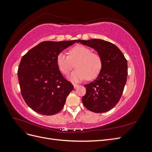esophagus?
Masks as SVG:
<instances>
[{
  "label": "esophagus",
  "instance_id": "34e87169",
  "mask_svg": "<svg viewBox=\"0 0 152 152\" xmlns=\"http://www.w3.org/2000/svg\"><path fill=\"white\" fill-rule=\"evenodd\" d=\"M73 87H74L75 89H76V88H77L78 87H79V85L76 84H73Z\"/></svg>",
  "mask_w": 152,
  "mask_h": 152
}]
</instances>
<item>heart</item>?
Returning <instances> with one entry per match:
<instances>
[{
	"instance_id": "b5f03b06",
	"label": "heart",
	"mask_w": 152,
	"mask_h": 152,
	"mask_svg": "<svg viewBox=\"0 0 152 152\" xmlns=\"http://www.w3.org/2000/svg\"><path fill=\"white\" fill-rule=\"evenodd\" d=\"M69 55L60 53L57 56V65L60 71L67 75L72 69H76L69 75L73 82H80L86 79L92 80L97 77L102 70L103 60L98 53L83 45H77L69 50Z\"/></svg>"
}]
</instances>
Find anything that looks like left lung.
Wrapping results in <instances>:
<instances>
[{"label":"left lung","instance_id":"obj_1","mask_svg":"<svg viewBox=\"0 0 152 152\" xmlns=\"http://www.w3.org/2000/svg\"><path fill=\"white\" fill-rule=\"evenodd\" d=\"M98 52L103 60L102 70L96 79L84 86L86 94L82 102L95 113L108 112L120 100L127 77V61L115 45L102 39L78 40Z\"/></svg>","mask_w":152,"mask_h":152}]
</instances>
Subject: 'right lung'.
Listing matches in <instances>:
<instances>
[{
    "mask_svg": "<svg viewBox=\"0 0 152 152\" xmlns=\"http://www.w3.org/2000/svg\"><path fill=\"white\" fill-rule=\"evenodd\" d=\"M77 41H44L22 57L18 70L21 95L37 113L53 115L59 112L73 90L59 71L56 59L62 50Z\"/></svg>",
    "mask_w": 152,
    "mask_h": 152,
    "instance_id": "1",
    "label": "right lung"
}]
</instances>
